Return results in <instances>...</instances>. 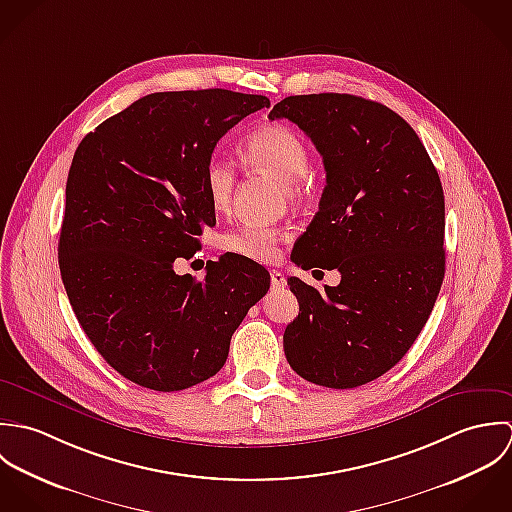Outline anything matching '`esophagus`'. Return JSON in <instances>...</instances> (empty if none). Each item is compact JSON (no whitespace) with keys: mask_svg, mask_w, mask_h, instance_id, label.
Returning a JSON list of instances; mask_svg holds the SVG:
<instances>
[{"mask_svg":"<svg viewBox=\"0 0 512 512\" xmlns=\"http://www.w3.org/2000/svg\"><path fill=\"white\" fill-rule=\"evenodd\" d=\"M285 283H287V279H285V275L281 273V271H271V287L273 289H281V287H285Z\"/></svg>","mask_w":512,"mask_h":512,"instance_id":"1","label":"esophagus"}]
</instances>
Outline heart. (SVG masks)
<instances>
[{"label":"heart","mask_w":512,"mask_h":512,"mask_svg":"<svg viewBox=\"0 0 512 512\" xmlns=\"http://www.w3.org/2000/svg\"><path fill=\"white\" fill-rule=\"evenodd\" d=\"M243 164L267 172L281 180L285 196L293 202L308 194V148L305 140L289 126L279 122L251 130L239 144ZM204 186L211 205L219 211L231 205L235 190V168L231 162L213 156L204 170ZM283 231L265 223L247 221L223 235V249L245 259L269 263L279 255Z\"/></svg>","instance_id":"heart-1"}]
</instances>
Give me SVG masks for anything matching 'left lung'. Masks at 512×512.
Wrapping results in <instances>:
<instances>
[{"instance_id":"1","label":"left lung","mask_w":512,"mask_h":512,"mask_svg":"<svg viewBox=\"0 0 512 512\" xmlns=\"http://www.w3.org/2000/svg\"><path fill=\"white\" fill-rule=\"evenodd\" d=\"M269 118L295 122L322 156L326 188L291 253L301 269L340 271V285L289 279L299 316L285 328L291 368L334 390L368 384L411 348L445 275V198L408 122L354 95L287 97Z\"/></svg>"}]
</instances>
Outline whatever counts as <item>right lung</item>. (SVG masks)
I'll use <instances>...</instances> for the list:
<instances>
[{
	"mask_svg": "<svg viewBox=\"0 0 512 512\" xmlns=\"http://www.w3.org/2000/svg\"><path fill=\"white\" fill-rule=\"evenodd\" d=\"M261 95L225 89L154 93L106 118L79 144L59 237L61 279L85 334L126 380L178 392L215 376L269 271L239 255L176 275L202 249L215 207L204 170L219 138Z\"/></svg>",
	"mask_w": 512,
	"mask_h": 512,
	"instance_id": "obj_1",
	"label": "right lung"
}]
</instances>
